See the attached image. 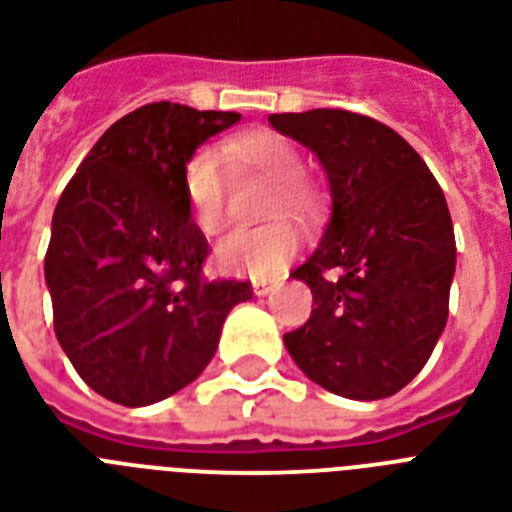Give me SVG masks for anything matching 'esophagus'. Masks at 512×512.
<instances>
[{
	"instance_id": "34e87169",
	"label": "esophagus",
	"mask_w": 512,
	"mask_h": 512,
	"mask_svg": "<svg viewBox=\"0 0 512 512\" xmlns=\"http://www.w3.org/2000/svg\"><path fill=\"white\" fill-rule=\"evenodd\" d=\"M276 286H278V281H255V284H252V289H255L257 297H265V294L273 292Z\"/></svg>"
}]
</instances>
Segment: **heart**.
Instances as JSON below:
<instances>
[{
	"label": "heart",
	"mask_w": 512,
	"mask_h": 512,
	"mask_svg": "<svg viewBox=\"0 0 512 512\" xmlns=\"http://www.w3.org/2000/svg\"><path fill=\"white\" fill-rule=\"evenodd\" d=\"M220 160L236 178L255 176L268 181L260 215L278 218H310L318 207L321 191L302 173V155L289 136L273 128H252L228 136L218 147ZM184 197L191 223L199 234L218 236L226 223V181L210 149H199L184 168ZM299 249L297 228L286 220H270L263 226L239 228L218 244L220 268L236 276L273 278Z\"/></svg>",
	"instance_id": "1"
}]
</instances>
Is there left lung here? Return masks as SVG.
Returning a JSON list of instances; mask_svg holds the SVG:
<instances>
[{"instance_id": "obj_1", "label": "left lung", "mask_w": 512, "mask_h": 512, "mask_svg": "<svg viewBox=\"0 0 512 512\" xmlns=\"http://www.w3.org/2000/svg\"><path fill=\"white\" fill-rule=\"evenodd\" d=\"M268 120L318 155L334 202L321 247L292 273L315 307L284 334L286 350L328 392L392 397L421 373L450 313L458 252L442 186L368 115L321 107Z\"/></svg>"}]
</instances>
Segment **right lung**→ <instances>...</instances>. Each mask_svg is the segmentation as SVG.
I'll use <instances>...</instances> for the list:
<instances>
[{"label":"right lung","instance_id":"1","mask_svg":"<svg viewBox=\"0 0 512 512\" xmlns=\"http://www.w3.org/2000/svg\"><path fill=\"white\" fill-rule=\"evenodd\" d=\"M242 118L152 102L107 128L54 207L44 276L54 334L78 376L126 407L191 384L218 350L249 281L202 273L210 244L191 223L184 168Z\"/></svg>","mask_w":512,"mask_h":512}]
</instances>
